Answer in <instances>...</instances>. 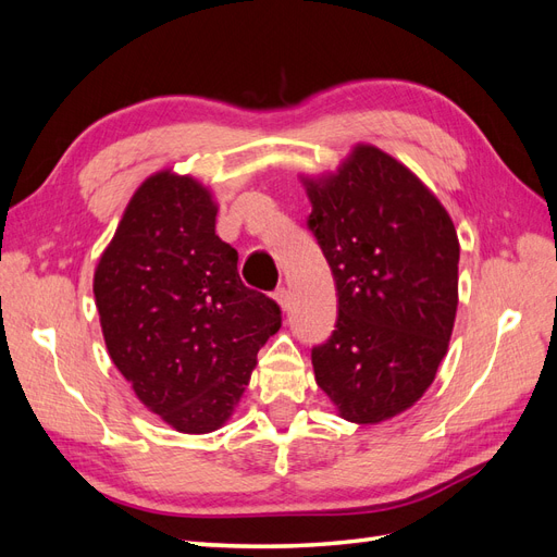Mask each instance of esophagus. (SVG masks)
<instances>
[{"label": "esophagus", "mask_w": 557, "mask_h": 557, "mask_svg": "<svg viewBox=\"0 0 557 557\" xmlns=\"http://www.w3.org/2000/svg\"><path fill=\"white\" fill-rule=\"evenodd\" d=\"M274 299H276V305L281 307V311H288V307H290V290L288 288H278L274 293Z\"/></svg>", "instance_id": "34e87169"}]
</instances>
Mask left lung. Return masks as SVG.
<instances>
[{
  "mask_svg": "<svg viewBox=\"0 0 557 557\" xmlns=\"http://www.w3.org/2000/svg\"><path fill=\"white\" fill-rule=\"evenodd\" d=\"M301 183L339 295L336 330L311 350L315 383L344 420L376 425L411 409L446 356L458 232L428 185L372 144Z\"/></svg>",
  "mask_w": 557,
  "mask_h": 557,
  "instance_id": "8db88e82",
  "label": "left lung"
}]
</instances>
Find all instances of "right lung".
Returning a JSON list of instances; mask_svg holds the SVG:
<instances>
[{
	"label": "right lung",
	"mask_w": 557,
	"mask_h": 557,
	"mask_svg": "<svg viewBox=\"0 0 557 557\" xmlns=\"http://www.w3.org/2000/svg\"><path fill=\"white\" fill-rule=\"evenodd\" d=\"M215 213L207 185L156 172L132 195L92 281L117 372L183 434L227 423L258 350L281 327L276 301L242 283Z\"/></svg>",
	"instance_id": "1"
}]
</instances>
